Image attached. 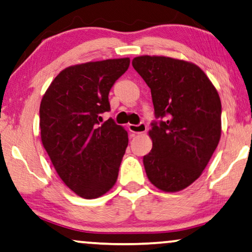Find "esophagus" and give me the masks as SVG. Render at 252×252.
<instances>
[{
  "label": "esophagus",
  "instance_id": "34e87169",
  "mask_svg": "<svg viewBox=\"0 0 252 252\" xmlns=\"http://www.w3.org/2000/svg\"><path fill=\"white\" fill-rule=\"evenodd\" d=\"M128 128H129V131L132 132L133 135H139V133H144L146 131V124L145 123L129 124Z\"/></svg>",
  "mask_w": 252,
  "mask_h": 252
}]
</instances>
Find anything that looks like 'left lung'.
I'll return each mask as SVG.
<instances>
[{
  "label": "left lung",
  "instance_id": "obj_1",
  "mask_svg": "<svg viewBox=\"0 0 252 252\" xmlns=\"http://www.w3.org/2000/svg\"><path fill=\"white\" fill-rule=\"evenodd\" d=\"M132 66L151 89L155 115L152 149L143 157L152 185L173 193L201 176L221 137V100L195 63L163 56H141Z\"/></svg>",
  "mask_w": 252,
  "mask_h": 252
}]
</instances>
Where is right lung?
Listing matches in <instances>:
<instances>
[{
  "instance_id": "obj_1",
  "label": "right lung",
  "mask_w": 252,
  "mask_h": 252,
  "mask_svg": "<svg viewBox=\"0 0 252 252\" xmlns=\"http://www.w3.org/2000/svg\"><path fill=\"white\" fill-rule=\"evenodd\" d=\"M129 58L69 66L51 82L39 108L40 138L63 184L84 199H96L115 185L128 132L114 120L108 95L126 73Z\"/></svg>"
}]
</instances>
